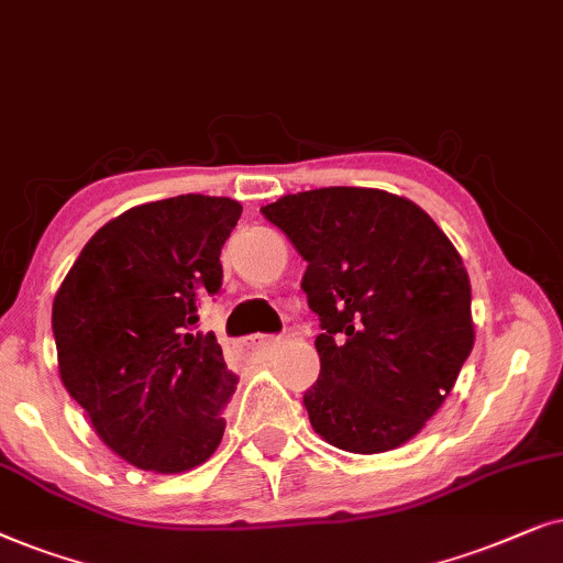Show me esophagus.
Returning <instances> with one entry per match:
<instances>
[{
    "instance_id": "esophagus-1",
    "label": "esophagus",
    "mask_w": 563,
    "mask_h": 563,
    "mask_svg": "<svg viewBox=\"0 0 563 563\" xmlns=\"http://www.w3.org/2000/svg\"><path fill=\"white\" fill-rule=\"evenodd\" d=\"M277 342H280V336L254 334V336H250V340H246V350H252V352H267V350H273Z\"/></svg>"
}]
</instances>
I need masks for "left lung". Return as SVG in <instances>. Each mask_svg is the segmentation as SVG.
Returning a JSON list of instances; mask_svg holds the SVG:
<instances>
[{
	"label": "left lung",
	"instance_id": "obj_1",
	"mask_svg": "<svg viewBox=\"0 0 563 563\" xmlns=\"http://www.w3.org/2000/svg\"><path fill=\"white\" fill-rule=\"evenodd\" d=\"M262 216L309 262L301 288L321 327L311 427L350 453L404 445L474 347L461 254L417 203L373 187L286 195Z\"/></svg>",
	"mask_w": 563,
	"mask_h": 563
}]
</instances>
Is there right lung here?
Instances as JSON below:
<instances>
[{"label": "right lung", "instance_id": "obj_1", "mask_svg": "<svg viewBox=\"0 0 563 563\" xmlns=\"http://www.w3.org/2000/svg\"><path fill=\"white\" fill-rule=\"evenodd\" d=\"M242 206L177 195L97 231L54 298L66 391L131 466L183 474L211 459L236 376L198 309L221 290V246Z\"/></svg>", "mask_w": 563, "mask_h": 563}]
</instances>
